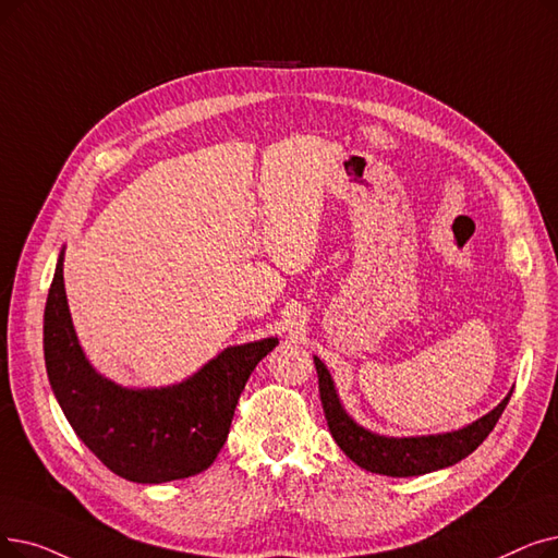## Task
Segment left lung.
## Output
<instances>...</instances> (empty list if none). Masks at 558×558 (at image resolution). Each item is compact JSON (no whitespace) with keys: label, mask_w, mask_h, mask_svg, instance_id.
Listing matches in <instances>:
<instances>
[{"label":"left lung","mask_w":558,"mask_h":558,"mask_svg":"<svg viewBox=\"0 0 558 558\" xmlns=\"http://www.w3.org/2000/svg\"><path fill=\"white\" fill-rule=\"evenodd\" d=\"M314 367L319 376V395L326 413L328 428L335 442L339 445L355 465L362 470L385 474V476H420L435 470L456 465L458 460L468 458L483 440L488 438L501 417L504 408L511 399L513 390L495 405L488 415L476 422L447 433L435 435H410V438H390V435L374 433L360 426L339 401L335 380L324 362L314 355Z\"/></svg>","instance_id":"1"}]
</instances>
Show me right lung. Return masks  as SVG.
I'll return each instance as SVG.
<instances>
[{
  "mask_svg": "<svg viewBox=\"0 0 558 558\" xmlns=\"http://www.w3.org/2000/svg\"><path fill=\"white\" fill-rule=\"evenodd\" d=\"M61 248L43 317L45 367L77 438L118 476L166 483L207 470L230 433L239 395L278 337L223 349L189 378L125 387L90 365L72 326Z\"/></svg>",
  "mask_w": 558,
  "mask_h": 558,
  "instance_id": "obj_1",
  "label": "right lung"
}]
</instances>
